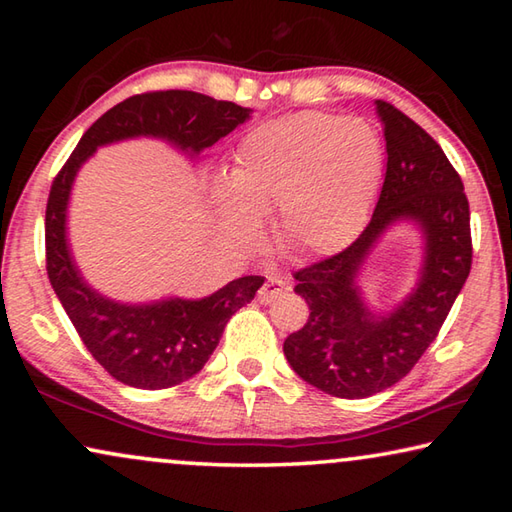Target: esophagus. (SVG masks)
I'll use <instances>...</instances> for the list:
<instances>
[{"instance_id":"34e87169","label":"esophagus","mask_w":512,"mask_h":512,"mask_svg":"<svg viewBox=\"0 0 512 512\" xmlns=\"http://www.w3.org/2000/svg\"><path fill=\"white\" fill-rule=\"evenodd\" d=\"M284 291H289V284L287 280L280 273L271 271L266 277V282L262 284V289L257 291V300L262 302V305H271L277 298L284 296Z\"/></svg>"}]
</instances>
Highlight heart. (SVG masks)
I'll return each instance as SVG.
<instances>
[{
	"label": "heart",
	"instance_id": "1",
	"mask_svg": "<svg viewBox=\"0 0 512 512\" xmlns=\"http://www.w3.org/2000/svg\"><path fill=\"white\" fill-rule=\"evenodd\" d=\"M381 171L384 142L370 121L305 110L264 121L239 142L232 187L216 189V201L232 230L250 232L253 214L280 210L284 250L334 253L366 223Z\"/></svg>",
	"mask_w": 512,
	"mask_h": 512
}]
</instances>
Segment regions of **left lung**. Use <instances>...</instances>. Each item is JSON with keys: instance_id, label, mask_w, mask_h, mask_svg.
I'll list each match as a JSON object with an SVG mask.
<instances>
[{"instance_id": "obj_1", "label": "left lung", "mask_w": 512, "mask_h": 512, "mask_svg": "<svg viewBox=\"0 0 512 512\" xmlns=\"http://www.w3.org/2000/svg\"><path fill=\"white\" fill-rule=\"evenodd\" d=\"M386 137V178L372 219L341 253L293 273L309 305L307 323L284 341V357L334 397L361 400L409 375L461 293L472 268L470 203L438 142L393 103L377 101ZM397 218H415L428 237L423 280L391 317L362 307L353 275L371 244Z\"/></svg>"}]
</instances>
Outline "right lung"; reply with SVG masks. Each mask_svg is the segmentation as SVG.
<instances>
[{
  "label": "right lung",
  "mask_w": 512,
  "mask_h": 512,
  "mask_svg": "<svg viewBox=\"0 0 512 512\" xmlns=\"http://www.w3.org/2000/svg\"><path fill=\"white\" fill-rule=\"evenodd\" d=\"M248 117V108L189 90L135 94L94 121L51 183L45 214L49 282L85 348L121 384L160 391L201 372L228 320L255 298L264 277H239L203 300L126 307L101 298L81 280L67 253L65 210L76 171L97 146L137 135L164 137L201 153Z\"/></svg>",
  "instance_id": "1"
}]
</instances>
